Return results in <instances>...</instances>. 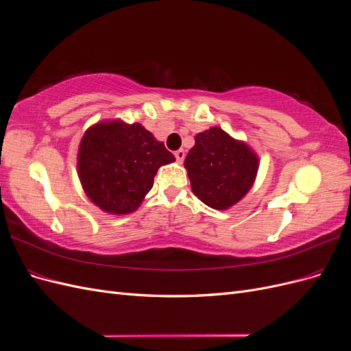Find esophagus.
Segmentation results:
<instances>
[{
    "mask_svg": "<svg viewBox=\"0 0 351 351\" xmlns=\"http://www.w3.org/2000/svg\"><path fill=\"white\" fill-rule=\"evenodd\" d=\"M174 155H176L177 162H178V164H182V162H183V159H184V151H183V149H178Z\"/></svg>",
    "mask_w": 351,
    "mask_h": 351,
    "instance_id": "esophagus-1",
    "label": "esophagus"
}]
</instances>
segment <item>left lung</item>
I'll return each instance as SVG.
<instances>
[{"label": "left lung", "instance_id": "left-lung-1", "mask_svg": "<svg viewBox=\"0 0 351 351\" xmlns=\"http://www.w3.org/2000/svg\"><path fill=\"white\" fill-rule=\"evenodd\" d=\"M184 168L193 193L212 209L234 206L252 189L259 169V158L243 141L219 127L195 136Z\"/></svg>", "mask_w": 351, "mask_h": 351}]
</instances>
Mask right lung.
Wrapping results in <instances>:
<instances>
[{
  "label": "right lung",
  "instance_id": "add662e5",
  "mask_svg": "<svg viewBox=\"0 0 351 351\" xmlns=\"http://www.w3.org/2000/svg\"><path fill=\"white\" fill-rule=\"evenodd\" d=\"M176 161L141 123L99 121L84 132L77 174L84 193L107 214H132L154 186L158 168Z\"/></svg>",
  "mask_w": 351,
  "mask_h": 351
}]
</instances>
